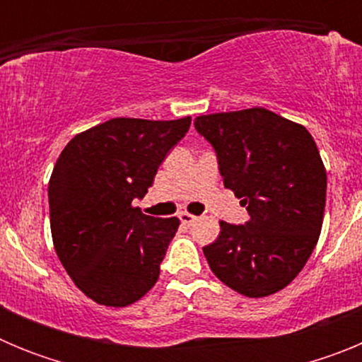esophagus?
Wrapping results in <instances>:
<instances>
[{
  "label": "esophagus",
  "instance_id": "esophagus-1",
  "mask_svg": "<svg viewBox=\"0 0 362 362\" xmlns=\"http://www.w3.org/2000/svg\"><path fill=\"white\" fill-rule=\"evenodd\" d=\"M179 219H181V223H183V225H192V223H196L197 217L192 216V214H188V212H181L179 214Z\"/></svg>",
  "mask_w": 362,
  "mask_h": 362
}]
</instances>
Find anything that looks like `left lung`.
<instances>
[{
    "label": "left lung",
    "mask_w": 362,
    "mask_h": 362,
    "mask_svg": "<svg viewBox=\"0 0 362 362\" xmlns=\"http://www.w3.org/2000/svg\"><path fill=\"white\" fill-rule=\"evenodd\" d=\"M197 132L214 146L226 188L250 219L221 221L204 246L214 276L246 297L288 286L317 245L326 203V170L313 137L299 123L255 107L199 116Z\"/></svg>",
    "instance_id": "left-lung-1"
}]
</instances>
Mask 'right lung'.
<instances>
[{"label":"right lung","mask_w":362,"mask_h":362,"mask_svg":"<svg viewBox=\"0 0 362 362\" xmlns=\"http://www.w3.org/2000/svg\"><path fill=\"white\" fill-rule=\"evenodd\" d=\"M192 117H116L74 136L49 181L56 254L74 284L98 305L129 306L159 277L177 217L132 206L159 165L190 129Z\"/></svg>","instance_id":"obj_1"}]
</instances>
